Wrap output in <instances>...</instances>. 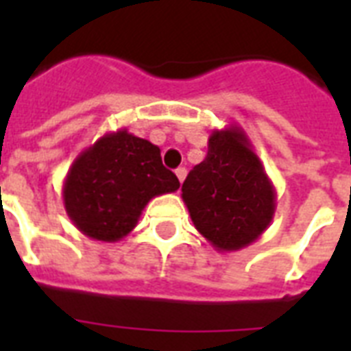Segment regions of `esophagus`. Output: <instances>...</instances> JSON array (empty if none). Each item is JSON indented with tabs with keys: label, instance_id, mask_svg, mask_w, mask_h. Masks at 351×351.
I'll list each match as a JSON object with an SVG mask.
<instances>
[{
	"label": "esophagus",
	"instance_id": "34e87169",
	"mask_svg": "<svg viewBox=\"0 0 351 351\" xmlns=\"http://www.w3.org/2000/svg\"><path fill=\"white\" fill-rule=\"evenodd\" d=\"M175 173H176V176H178V180H180V184L184 180H186V176H187V169H186V167H178V169H176Z\"/></svg>",
	"mask_w": 351,
	"mask_h": 351
}]
</instances>
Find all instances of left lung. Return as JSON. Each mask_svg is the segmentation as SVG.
<instances>
[{"mask_svg": "<svg viewBox=\"0 0 351 351\" xmlns=\"http://www.w3.org/2000/svg\"><path fill=\"white\" fill-rule=\"evenodd\" d=\"M182 198L198 233L219 251L253 244L277 208L275 187L239 125L211 132L208 156L189 171Z\"/></svg>", "mask_w": 351, "mask_h": 351, "instance_id": "8db88e82", "label": "left lung"}]
</instances>
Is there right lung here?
Returning a JSON list of instances; mask_svg holds the SVG:
<instances>
[{
    "instance_id": "1",
    "label": "right lung",
    "mask_w": 351,
    "mask_h": 351,
    "mask_svg": "<svg viewBox=\"0 0 351 351\" xmlns=\"http://www.w3.org/2000/svg\"><path fill=\"white\" fill-rule=\"evenodd\" d=\"M180 182L165 169L160 147L127 131L107 132L78 154L63 180V206L85 237L118 242L154 197Z\"/></svg>"
}]
</instances>
